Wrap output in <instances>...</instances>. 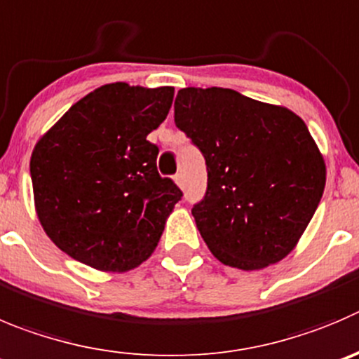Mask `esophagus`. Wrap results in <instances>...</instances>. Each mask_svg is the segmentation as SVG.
<instances>
[{
	"label": "esophagus",
	"mask_w": 359,
	"mask_h": 359,
	"mask_svg": "<svg viewBox=\"0 0 359 359\" xmlns=\"http://www.w3.org/2000/svg\"><path fill=\"white\" fill-rule=\"evenodd\" d=\"M174 183H176L180 189H182V187H183V176H182V174H176V176H174Z\"/></svg>",
	"instance_id": "esophagus-1"
}]
</instances>
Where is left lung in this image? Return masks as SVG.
I'll return each instance as SVG.
<instances>
[{
	"label": "left lung",
	"mask_w": 359,
	"mask_h": 359,
	"mask_svg": "<svg viewBox=\"0 0 359 359\" xmlns=\"http://www.w3.org/2000/svg\"><path fill=\"white\" fill-rule=\"evenodd\" d=\"M174 121L206 158L208 190L192 215L211 254L245 271L287 257L326 185L305 121L225 88L180 90Z\"/></svg>",
	"instance_id": "obj_1"
}]
</instances>
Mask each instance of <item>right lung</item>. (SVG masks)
I'll list each match as a JSON object with an SVG mask.
<instances>
[{
  "label": "right lung",
  "instance_id": "1",
  "mask_svg": "<svg viewBox=\"0 0 359 359\" xmlns=\"http://www.w3.org/2000/svg\"><path fill=\"white\" fill-rule=\"evenodd\" d=\"M174 88L104 84L39 139L29 172L40 225L54 245L98 271L148 261L182 190L156 170L148 141Z\"/></svg>",
  "mask_w": 359,
  "mask_h": 359
}]
</instances>
